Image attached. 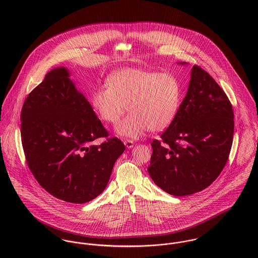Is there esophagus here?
Wrapping results in <instances>:
<instances>
[{
    "mask_svg": "<svg viewBox=\"0 0 258 258\" xmlns=\"http://www.w3.org/2000/svg\"><path fill=\"white\" fill-rule=\"evenodd\" d=\"M124 144H125V146L128 148V149H130V148H132L134 146V143H133L132 140H125V141H124Z\"/></svg>",
    "mask_w": 258,
    "mask_h": 258,
    "instance_id": "34e87169",
    "label": "esophagus"
}]
</instances>
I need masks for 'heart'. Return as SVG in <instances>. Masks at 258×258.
I'll use <instances>...</instances> for the list:
<instances>
[{
  "mask_svg": "<svg viewBox=\"0 0 258 258\" xmlns=\"http://www.w3.org/2000/svg\"><path fill=\"white\" fill-rule=\"evenodd\" d=\"M107 83L93 92L91 104L98 117L109 124H116L128 108L130 113L116 127L118 135L138 139L149 129H167L176 119L182 90L174 75L125 69L110 75Z\"/></svg>",
  "mask_w": 258,
  "mask_h": 258,
  "instance_id": "heart-1",
  "label": "heart"
}]
</instances>
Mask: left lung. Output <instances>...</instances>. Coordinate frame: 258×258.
<instances>
[{"label":"left lung","instance_id":"8db88e82","mask_svg":"<svg viewBox=\"0 0 258 258\" xmlns=\"http://www.w3.org/2000/svg\"><path fill=\"white\" fill-rule=\"evenodd\" d=\"M233 130V111L226 94L210 74L194 66L176 119L151 144V179L175 197L205 189L227 162Z\"/></svg>","mask_w":258,"mask_h":258}]
</instances>
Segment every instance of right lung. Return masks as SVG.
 <instances>
[{"mask_svg":"<svg viewBox=\"0 0 258 258\" xmlns=\"http://www.w3.org/2000/svg\"><path fill=\"white\" fill-rule=\"evenodd\" d=\"M70 75L63 67L53 69L28 95L21 136L37 183L59 200L84 204L104 190L125 146L116 137L92 144L108 132Z\"/></svg>","mask_w":258,"mask_h":258,"instance_id":"obj_1","label":"right lung"}]
</instances>
